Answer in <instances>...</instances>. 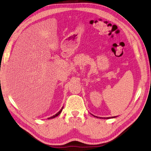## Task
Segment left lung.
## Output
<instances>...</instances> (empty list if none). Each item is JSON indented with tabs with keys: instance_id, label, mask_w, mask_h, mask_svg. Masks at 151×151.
Segmentation results:
<instances>
[{
	"instance_id": "1",
	"label": "left lung",
	"mask_w": 151,
	"mask_h": 151,
	"mask_svg": "<svg viewBox=\"0 0 151 151\" xmlns=\"http://www.w3.org/2000/svg\"><path fill=\"white\" fill-rule=\"evenodd\" d=\"M93 116H94V115H93ZM95 117H97V118H98L97 116H94ZM116 116H113V117H107V118H102V119H113V118H115Z\"/></svg>"
}]
</instances>
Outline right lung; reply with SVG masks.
<instances>
[{
  "label": "right lung",
  "instance_id": "add662e5",
  "mask_svg": "<svg viewBox=\"0 0 151 151\" xmlns=\"http://www.w3.org/2000/svg\"><path fill=\"white\" fill-rule=\"evenodd\" d=\"M63 107H62L61 109V110L58 112V113H56L55 115H54V116H51V117H50V118H48V119H54V118H55V117H56V116H58L59 114H60L61 113V111H62V110H63Z\"/></svg>",
  "mask_w": 151,
  "mask_h": 151
}]
</instances>
